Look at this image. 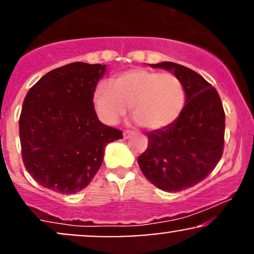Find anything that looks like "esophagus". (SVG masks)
I'll return each instance as SVG.
<instances>
[{
  "label": "esophagus",
  "instance_id": "obj_1",
  "mask_svg": "<svg viewBox=\"0 0 254 254\" xmlns=\"http://www.w3.org/2000/svg\"><path fill=\"white\" fill-rule=\"evenodd\" d=\"M132 131H131V130H124L123 131V136H124V138H129V137L131 136V135H132Z\"/></svg>",
  "mask_w": 254,
  "mask_h": 254
}]
</instances>
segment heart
<instances>
[{
    "mask_svg": "<svg viewBox=\"0 0 254 254\" xmlns=\"http://www.w3.org/2000/svg\"><path fill=\"white\" fill-rule=\"evenodd\" d=\"M93 100L99 118L105 123H118L130 107L132 117L142 127L157 130L179 117L185 104V89L172 72L137 68L119 74L111 84H98Z\"/></svg>",
    "mask_w": 254,
    "mask_h": 254,
    "instance_id": "1",
    "label": "heart"
}]
</instances>
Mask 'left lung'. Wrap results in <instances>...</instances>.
I'll list each match as a JSON object with an SVG mask.
<instances>
[{
    "label": "left lung",
    "mask_w": 254,
    "mask_h": 254,
    "mask_svg": "<svg viewBox=\"0 0 254 254\" xmlns=\"http://www.w3.org/2000/svg\"><path fill=\"white\" fill-rule=\"evenodd\" d=\"M151 66L179 77L186 104L176 122L147 133L148 148L137 162L156 188L178 192L202 182L216 167L223 153L226 116L217 90L196 71L173 62Z\"/></svg>",
    "instance_id": "1"
}]
</instances>
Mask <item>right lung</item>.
I'll return each mask as SVG.
<instances>
[{"label":"right lung","instance_id":"1","mask_svg":"<svg viewBox=\"0 0 254 254\" xmlns=\"http://www.w3.org/2000/svg\"><path fill=\"white\" fill-rule=\"evenodd\" d=\"M105 65L74 62L44 75L31 87L19 119L26 170L43 188L63 194L89 185L107 143L122 131L98 119L93 94Z\"/></svg>","mask_w":254,"mask_h":254}]
</instances>
